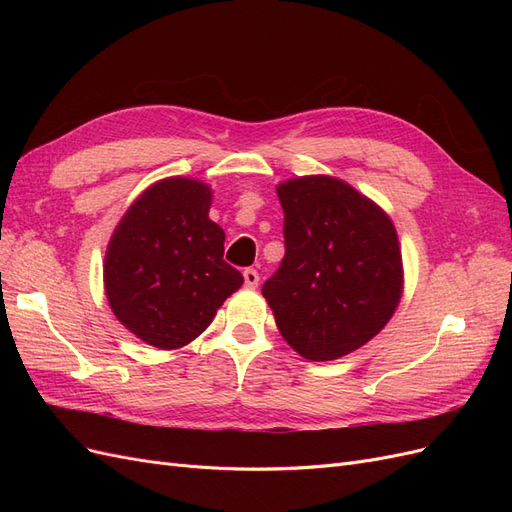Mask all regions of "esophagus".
I'll use <instances>...</instances> for the list:
<instances>
[{"instance_id": "34e87169", "label": "esophagus", "mask_w": 512, "mask_h": 512, "mask_svg": "<svg viewBox=\"0 0 512 512\" xmlns=\"http://www.w3.org/2000/svg\"><path fill=\"white\" fill-rule=\"evenodd\" d=\"M243 280H245V286H247V288H256L258 282H260V275H258L256 269L250 267V269L243 271Z\"/></svg>"}]
</instances>
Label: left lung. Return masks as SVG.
<instances>
[{
    "label": "left lung",
    "instance_id": "8db88e82",
    "mask_svg": "<svg viewBox=\"0 0 512 512\" xmlns=\"http://www.w3.org/2000/svg\"><path fill=\"white\" fill-rule=\"evenodd\" d=\"M284 209L280 267L262 284L275 324L309 361H333L367 344L401 297L393 222L333 177L277 185Z\"/></svg>",
    "mask_w": 512,
    "mask_h": 512
}]
</instances>
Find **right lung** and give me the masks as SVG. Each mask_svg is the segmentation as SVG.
Masks as SVG:
<instances>
[{"instance_id":"1","label":"right lung","mask_w":512,"mask_h":512,"mask_svg":"<svg viewBox=\"0 0 512 512\" xmlns=\"http://www.w3.org/2000/svg\"><path fill=\"white\" fill-rule=\"evenodd\" d=\"M209 207L205 183L164 179L136 198L108 243V303L149 346L190 344L243 284L224 260V230L209 220Z\"/></svg>"}]
</instances>
